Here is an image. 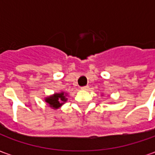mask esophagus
I'll return each instance as SVG.
<instances>
[{
	"label": "esophagus",
	"instance_id": "1",
	"mask_svg": "<svg viewBox=\"0 0 155 155\" xmlns=\"http://www.w3.org/2000/svg\"><path fill=\"white\" fill-rule=\"evenodd\" d=\"M88 89H89V86L86 85V86H83V87H81V90L82 91H87Z\"/></svg>",
	"mask_w": 155,
	"mask_h": 155
}]
</instances>
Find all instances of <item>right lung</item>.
<instances>
[{
  "label": "right lung",
  "mask_w": 155,
  "mask_h": 155,
  "mask_svg": "<svg viewBox=\"0 0 155 155\" xmlns=\"http://www.w3.org/2000/svg\"><path fill=\"white\" fill-rule=\"evenodd\" d=\"M67 93L64 91L54 93L53 94L45 98V101L47 103L49 107L52 108L53 110H57L58 108L61 107V105H63L67 101Z\"/></svg>",
  "instance_id": "obj_1"
}]
</instances>
